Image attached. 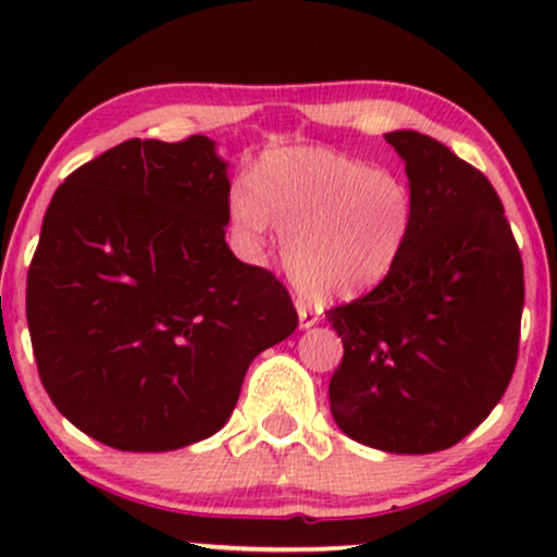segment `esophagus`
Masks as SVG:
<instances>
[{
	"label": "esophagus",
	"instance_id": "34e87169",
	"mask_svg": "<svg viewBox=\"0 0 557 557\" xmlns=\"http://www.w3.org/2000/svg\"><path fill=\"white\" fill-rule=\"evenodd\" d=\"M298 322H300V327H304V330L311 327V324L319 322V311L314 309V306L298 300Z\"/></svg>",
	"mask_w": 557,
	"mask_h": 557
}]
</instances>
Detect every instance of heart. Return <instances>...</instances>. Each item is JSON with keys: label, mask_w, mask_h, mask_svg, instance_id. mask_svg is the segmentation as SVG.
<instances>
[{"label": "heart", "mask_w": 557, "mask_h": 557, "mask_svg": "<svg viewBox=\"0 0 557 557\" xmlns=\"http://www.w3.org/2000/svg\"><path fill=\"white\" fill-rule=\"evenodd\" d=\"M233 225L248 238L270 222L304 296L327 304L367 290L389 272L411 225V194L395 172L322 146L272 151L251 188L230 196Z\"/></svg>", "instance_id": "1"}]
</instances>
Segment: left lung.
Listing matches in <instances>:
<instances>
[{"label": "left lung", "mask_w": 557, "mask_h": 557, "mask_svg": "<svg viewBox=\"0 0 557 557\" xmlns=\"http://www.w3.org/2000/svg\"><path fill=\"white\" fill-rule=\"evenodd\" d=\"M385 140L406 159L411 225L380 285L327 311L343 337L330 406L356 443L424 456L461 443L503 398L523 264L484 172L417 131Z\"/></svg>", "instance_id": "1"}]
</instances>
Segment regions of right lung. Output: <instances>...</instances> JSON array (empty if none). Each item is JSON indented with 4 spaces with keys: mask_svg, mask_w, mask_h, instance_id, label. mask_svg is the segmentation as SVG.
Segmentation results:
<instances>
[{
    "mask_svg": "<svg viewBox=\"0 0 557 557\" xmlns=\"http://www.w3.org/2000/svg\"><path fill=\"white\" fill-rule=\"evenodd\" d=\"M214 140H123L70 172L44 214L25 317L70 424L133 453L225 426L243 376L298 327L290 293L225 243Z\"/></svg>",
    "mask_w": 557,
    "mask_h": 557,
    "instance_id": "right-lung-1",
    "label": "right lung"
}]
</instances>
